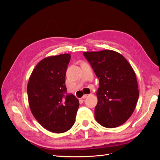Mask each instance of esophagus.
I'll return each instance as SVG.
<instances>
[{
	"mask_svg": "<svg viewBox=\"0 0 160 160\" xmlns=\"http://www.w3.org/2000/svg\"><path fill=\"white\" fill-rule=\"evenodd\" d=\"M89 95H88V94H85V95H83V97H82V98H83V99H86L87 98H88Z\"/></svg>",
	"mask_w": 160,
	"mask_h": 160,
	"instance_id": "obj_1",
	"label": "esophagus"
}]
</instances>
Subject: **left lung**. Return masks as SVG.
<instances>
[{
	"label": "left lung",
	"mask_w": 160,
	"mask_h": 160,
	"mask_svg": "<svg viewBox=\"0 0 160 160\" xmlns=\"http://www.w3.org/2000/svg\"><path fill=\"white\" fill-rule=\"evenodd\" d=\"M99 81L95 118L108 128L118 127L130 118L139 91L135 72L125 58L111 50L84 52Z\"/></svg>",
	"instance_id": "1"
}]
</instances>
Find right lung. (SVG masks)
Listing matches in <instances>:
<instances>
[{
    "label": "right lung",
    "mask_w": 160,
    "mask_h": 160,
    "mask_svg": "<svg viewBox=\"0 0 160 160\" xmlns=\"http://www.w3.org/2000/svg\"><path fill=\"white\" fill-rule=\"evenodd\" d=\"M70 59L69 54L45 58L35 67L27 85L32 115L43 128L53 133H64L72 128L79 106L75 96L65 95Z\"/></svg>",
    "instance_id": "right-lung-1"
}]
</instances>
